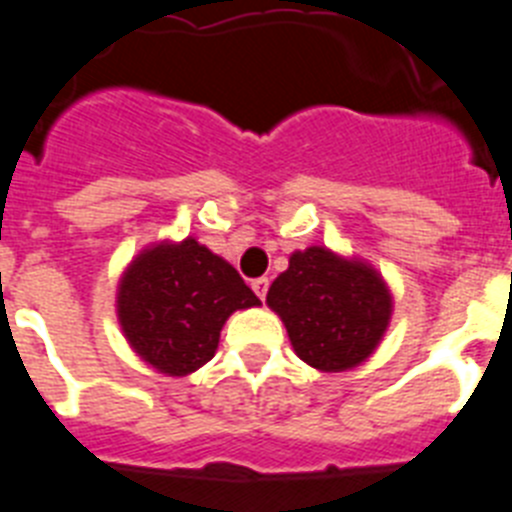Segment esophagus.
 Returning <instances> with one entry per match:
<instances>
[{"instance_id":"1","label":"esophagus","mask_w":512,"mask_h":512,"mask_svg":"<svg viewBox=\"0 0 512 512\" xmlns=\"http://www.w3.org/2000/svg\"><path fill=\"white\" fill-rule=\"evenodd\" d=\"M251 287H253V292H256V295H259V300L264 302V300H266V295H269V279H266V277L253 279Z\"/></svg>"}]
</instances>
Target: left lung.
Instances as JSON below:
<instances>
[{
  "instance_id": "obj_1",
  "label": "left lung",
  "mask_w": 512,
  "mask_h": 512,
  "mask_svg": "<svg viewBox=\"0 0 512 512\" xmlns=\"http://www.w3.org/2000/svg\"><path fill=\"white\" fill-rule=\"evenodd\" d=\"M266 302L287 325L297 356L320 372L361 364L382 341L392 312L390 289L372 266L320 246L289 256Z\"/></svg>"
}]
</instances>
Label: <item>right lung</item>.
Listing matches in <instances>:
<instances>
[{"label": "right lung", "instance_id": "right-lung-1", "mask_svg": "<svg viewBox=\"0 0 512 512\" xmlns=\"http://www.w3.org/2000/svg\"><path fill=\"white\" fill-rule=\"evenodd\" d=\"M253 305L261 300L241 274L194 238L140 253L117 292L125 338L140 359L169 377L205 366L230 312Z\"/></svg>", "mask_w": 512, "mask_h": 512}]
</instances>
